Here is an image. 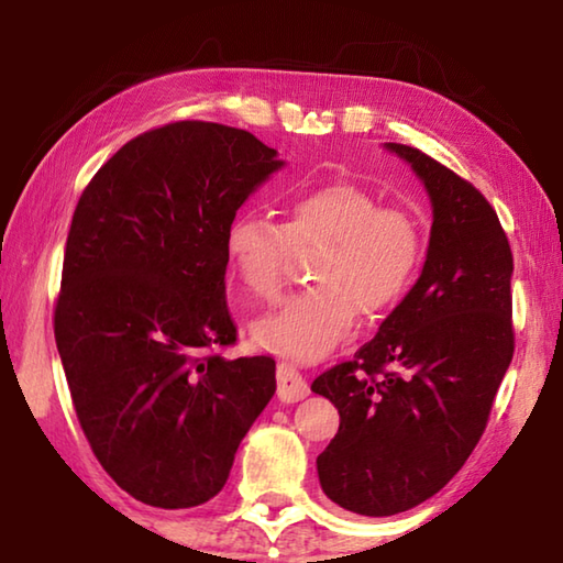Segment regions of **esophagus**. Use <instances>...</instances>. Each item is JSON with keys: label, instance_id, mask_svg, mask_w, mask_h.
<instances>
[{"label": "esophagus", "instance_id": "esophagus-1", "mask_svg": "<svg viewBox=\"0 0 563 563\" xmlns=\"http://www.w3.org/2000/svg\"><path fill=\"white\" fill-rule=\"evenodd\" d=\"M278 397L283 402H298V399L310 395L308 379H305L290 362H278Z\"/></svg>", "mask_w": 563, "mask_h": 563}]
</instances>
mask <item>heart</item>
Instances as JSON below:
<instances>
[{
    "mask_svg": "<svg viewBox=\"0 0 563 563\" xmlns=\"http://www.w3.org/2000/svg\"><path fill=\"white\" fill-rule=\"evenodd\" d=\"M325 243L312 265L316 288L285 295L251 322L261 347L290 360L335 350L362 316H383L402 300L424 258L427 235L415 211L383 206L373 190L335 180L285 203V223L241 211L228 225L225 251L243 285L268 298L280 288L290 247Z\"/></svg>",
    "mask_w": 563,
    "mask_h": 563,
    "instance_id": "b5f03b06",
    "label": "heart"
}]
</instances>
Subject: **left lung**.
<instances>
[{
	"instance_id": "1",
	"label": "left lung",
	"mask_w": 563,
	"mask_h": 563,
	"mask_svg": "<svg viewBox=\"0 0 563 563\" xmlns=\"http://www.w3.org/2000/svg\"><path fill=\"white\" fill-rule=\"evenodd\" d=\"M387 148L432 198L424 268L377 335L312 383L340 412L320 487L362 517L412 509L462 470L514 355V258L497 211L419 148Z\"/></svg>"
}]
</instances>
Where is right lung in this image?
<instances>
[{
    "mask_svg": "<svg viewBox=\"0 0 563 563\" xmlns=\"http://www.w3.org/2000/svg\"><path fill=\"white\" fill-rule=\"evenodd\" d=\"M283 161L243 129L174 121L123 144L76 203L54 338L79 424L133 499H213L275 395V360H225V233Z\"/></svg>",
    "mask_w": 563,
    "mask_h": 563,
    "instance_id": "1",
    "label": "right lung"
}]
</instances>
